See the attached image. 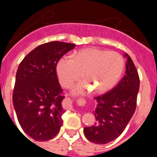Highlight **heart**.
Masks as SVG:
<instances>
[{
  "label": "heart",
  "mask_w": 157,
  "mask_h": 157,
  "mask_svg": "<svg viewBox=\"0 0 157 157\" xmlns=\"http://www.w3.org/2000/svg\"><path fill=\"white\" fill-rule=\"evenodd\" d=\"M124 67V60L120 54L97 48L78 51L73 59L62 57L56 64V75L64 88L72 86L82 76L86 81L75 86L72 93L80 95L94 90L103 94L110 90L120 79Z\"/></svg>",
  "instance_id": "b5f03b06"
}]
</instances>
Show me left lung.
I'll return each mask as SVG.
<instances>
[{
    "label": "left lung",
    "mask_w": 157,
    "mask_h": 157,
    "mask_svg": "<svg viewBox=\"0 0 157 157\" xmlns=\"http://www.w3.org/2000/svg\"><path fill=\"white\" fill-rule=\"evenodd\" d=\"M124 56L127 63L123 78L112 90L94 98L98 105L93 112L97 122L83 129L86 138L93 143L104 145L116 139L135 112L139 76L131 58L127 53Z\"/></svg>",
    "instance_id": "1"
}]
</instances>
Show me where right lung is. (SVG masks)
I'll list each match as a JSON object with an SVG mask.
<instances>
[{"mask_svg": "<svg viewBox=\"0 0 157 157\" xmlns=\"http://www.w3.org/2000/svg\"><path fill=\"white\" fill-rule=\"evenodd\" d=\"M75 45L50 41L37 46L19 63L12 94L18 121L26 134L37 141L53 138L63 124V90L56 64Z\"/></svg>", "mask_w": 157, "mask_h": 157, "instance_id": "1", "label": "right lung"}]
</instances>
